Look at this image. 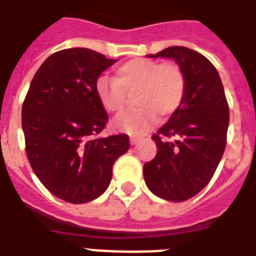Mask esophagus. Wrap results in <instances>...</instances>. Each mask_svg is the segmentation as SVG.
<instances>
[{
	"label": "esophagus",
	"instance_id": "1",
	"mask_svg": "<svg viewBox=\"0 0 256 256\" xmlns=\"http://www.w3.org/2000/svg\"><path fill=\"white\" fill-rule=\"evenodd\" d=\"M139 140H140V138H139V136H135V135L130 136V143H132V146H134V144H136V143H138Z\"/></svg>",
	"mask_w": 256,
	"mask_h": 256
}]
</instances>
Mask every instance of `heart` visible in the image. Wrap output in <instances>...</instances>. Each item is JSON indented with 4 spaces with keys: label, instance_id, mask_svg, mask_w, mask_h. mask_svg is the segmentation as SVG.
<instances>
[{
    "label": "heart",
    "instance_id": "heart-1",
    "mask_svg": "<svg viewBox=\"0 0 256 256\" xmlns=\"http://www.w3.org/2000/svg\"><path fill=\"white\" fill-rule=\"evenodd\" d=\"M94 90L101 105L113 114H121L128 94L136 90L134 105L138 108L116 120L114 128L140 135L156 124L159 116L170 117L182 106L186 78L178 64L136 58L116 68L114 78L100 76Z\"/></svg>",
    "mask_w": 256,
    "mask_h": 256
}]
</instances>
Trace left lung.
<instances>
[{"instance_id": "left-lung-1", "label": "left lung", "mask_w": 256, "mask_h": 256, "mask_svg": "<svg viewBox=\"0 0 256 256\" xmlns=\"http://www.w3.org/2000/svg\"><path fill=\"white\" fill-rule=\"evenodd\" d=\"M147 56L171 58L186 74L182 106L152 135L156 155L143 166L150 190L180 202L196 196L214 175L226 147L229 105L217 70L197 51L174 46Z\"/></svg>"}]
</instances>
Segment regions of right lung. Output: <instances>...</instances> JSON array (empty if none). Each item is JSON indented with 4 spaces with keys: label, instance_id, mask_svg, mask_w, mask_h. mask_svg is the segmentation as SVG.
I'll list each match as a JSON object with an SVG mask.
<instances>
[{
    "label": "right lung",
    "instance_id": "1",
    "mask_svg": "<svg viewBox=\"0 0 256 256\" xmlns=\"http://www.w3.org/2000/svg\"><path fill=\"white\" fill-rule=\"evenodd\" d=\"M117 60L89 48H67L44 60L22 105L26 155L54 196L84 204L108 189L128 135L100 138L108 113L96 94L98 76Z\"/></svg>",
    "mask_w": 256,
    "mask_h": 256
}]
</instances>
